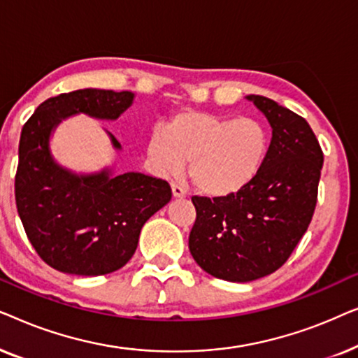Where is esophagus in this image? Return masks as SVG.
Returning a JSON list of instances; mask_svg holds the SVG:
<instances>
[{
  "instance_id": "obj_1",
  "label": "esophagus",
  "mask_w": 358,
  "mask_h": 358,
  "mask_svg": "<svg viewBox=\"0 0 358 358\" xmlns=\"http://www.w3.org/2000/svg\"><path fill=\"white\" fill-rule=\"evenodd\" d=\"M171 189H173V197L174 199H184L187 197V190H185L182 185L179 184H173L171 185Z\"/></svg>"
}]
</instances>
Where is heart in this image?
I'll return each mask as SVG.
<instances>
[{
  "instance_id": "b5f03b06",
  "label": "heart",
  "mask_w": 358,
  "mask_h": 358,
  "mask_svg": "<svg viewBox=\"0 0 358 358\" xmlns=\"http://www.w3.org/2000/svg\"><path fill=\"white\" fill-rule=\"evenodd\" d=\"M268 151V131L252 117L205 112L176 115L155 127L146 143L151 166L174 174L189 161V178L200 192L224 197L246 189L257 178Z\"/></svg>"
}]
</instances>
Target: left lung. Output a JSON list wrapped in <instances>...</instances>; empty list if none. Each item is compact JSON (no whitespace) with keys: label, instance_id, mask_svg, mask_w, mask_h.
Instances as JSON below:
<instances>
[{"label":"left lung","instance_id":"obj_1","mask_svg":"<svg viewBox=\"0 0 358 358\" xmlns=\"http://www.w3.org/2000/svg\"><path fill=\"white\" fill-rule=\"evenodd\" d=\"M248 99L272 127L257 178L233 195L192 197L190 254L205 272L228 282L256 280L287 262L310 227L324 161L303 117L268 97Z\"/></svg>","mask_w":358,"mask_h":358}]
</instances>
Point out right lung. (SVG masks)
<instances>
[{"label":"right lung","mask_w":358,"mask_h":358,"mask_svg":"<svg viewBox=\"0 0 358 358\" xmlns=\"http://www.w3.org/2000/svg\"><path fill=\"white\" fill-rule=\"evenodd\" d=\"M134 97L92 87L65 92L42 102L22 127L14 180L17 213L34 249L57 271L87 277L119 271L135 254L146 220L173 197L163 179L114 174L112 168L76 174L52 156L50 135L62 120L75 114L115 120Z\"/></svg>","instance_id":"obj_1"}]
</instances>
